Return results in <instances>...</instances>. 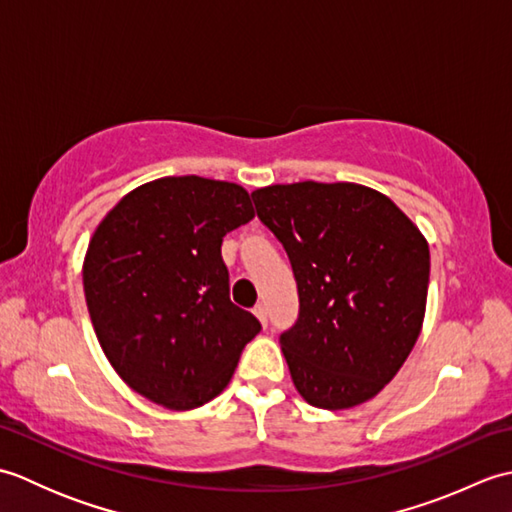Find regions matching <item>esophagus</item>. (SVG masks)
Returning <instances> with one entry per match:
<instances>
[{"mask_svg": "<svg viewBox=\"0 0 512 512\" xmlns=\"http://www.w3.org/2000/svg\"><path fill=\"white\" fill-rule=\"evenodd\" d=\"M253 314L259 319V323H262L266 328V325H268V310H266L264 303H257V306L253 308Z\"/></svg>", "mask_w": 512, "mask_h": 512, "instance_id": "1", "label": "esophagus"}]
</instances>
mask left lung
I'll use <instances>...</instances> for the list:
<instances>
[{
    "label": "left lung",
    "mask_w": 512,
    "mask_h": 512,
    "mask_svg": "<svg viewBox=\"0 0 512 512\" xmlns=\"http://www.w3.org/2000/svg\"><path fill=\"white\" fill-rule=\"evenodd\" d=\"M253 200L297 279L299 319L279 343L301 398L330 411L374 398L422 330L427 239L363 184H273Z\"/></svg>",
    "instance_id": "8db88e82"
}]
</instances>
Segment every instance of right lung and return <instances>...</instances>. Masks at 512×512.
I'll use <instances>...</instances> for the list:
<instances>
[{"label": "right lung", "mask_w": 512, "mask_h": 512, "mask_svg": "<svg viewBox=\"0 0 512 512\" xmlns=\"http://www.w3.org/2000/svg\"><path fill=\"white\" fill-rule=\"evenodd\" d=\"M253 217L239 184L169 176L129 191L96 226L85 301L107 361L136 394L187 411L233 378L262 325L228 297L222 239Z\"/></svg>", "instance_id": "right-lung-1"}]
</instances>
